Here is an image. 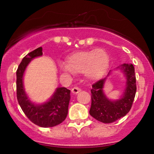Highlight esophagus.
<instances>
[{"label":"esophagus","instance_id":"obj_1","mask_svg":"<svg viewBox=\"0 0 154 154\" xmlns=\"http://www.w3.org/2000/svg\"><path fill=\"white\" fill-rule=\"evenodd\" d=\"M81 91V90L79 88H78V87L73 88L72 90H71V92H72V93H73V94H77V93H79V92H80Z\"/></svg>","mask_w":154,"mask_h":154}]
</instances>
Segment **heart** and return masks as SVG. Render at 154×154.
<instances>
[{
	"label": "heart",
	"instance_id": "b5f03b06",
	"mask_svg": "<svg viewBox=\"0 0 154 154\" xmlns=\"http://www.w3.org/2000/svg\"><path fill=\"white\" fill-rule=\"evenodd\" d=\"M109 57L102 48L73 52L66 57V63L60 62L59 68L65 73H83L88 81H95L106 73Z\"/></svg>",
	"mask_w": 154,
	"mask_h": 154
}]
</instances>
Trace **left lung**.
Wrapping results in <instances>:
<instances>
[{
  "instance_id": "8db88e82",
  "label": "left lung",
  "mask_w": 154,
  "mask_h": 154,
  "mask_svg": "<svg viewBox=\"0 0 154 154\" xmlns=\"http://www.w3.org/2000/svg\"><path fill=\"white\" fill-rule=\"evenodd\" d=\"M116 69L122 71L125 77L123 94L119 100H112L107 97L104 92V86L111 71L104 79L92 85L91 107L90 114L94 119L104 123H111L125 116L131 109L137 90L134 68L132 64H123Z\"/></svg>"
}]
</instances>
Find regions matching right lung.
Segmentation results:
<instances>
[{
  "instance_id": "add662e5",
  "label": "right lung",
  "mask_w": 154,
  "mask_h": 154,
  "mask_svg": "<svg viewBox=\"0 0 154 154\" xmlns=\"http://www.w3.org/2000/svg\"><path fill=\"white\" fill-rule=\"evenodd\" d=\"M43 55L40 47L22 59L17 70V97L25 115L35 125L42 128L54 127L62 123L68 114L71 91L64 87L56 88L51 97L42 104L31 102L27 96L23 83L26 69L31 60Z\"/></svg>"
}]
</instances>
